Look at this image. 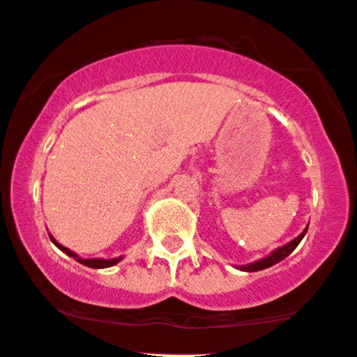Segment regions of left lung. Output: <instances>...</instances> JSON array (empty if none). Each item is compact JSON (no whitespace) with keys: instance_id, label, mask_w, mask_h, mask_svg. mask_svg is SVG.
Returning a JSON list of instances; mask_svg holds the SVG:
<instances>
[{"instance_id":"obj_1","label":"left lung","mask_w":357,"mask_h":357,"mask_svg":"<svg viewBox=\"0 0 357 357\" xmlns=\"http://www.w3.org/2000/svg\"><path fill=\"white\" fill-rule=\"evenodd\" d=\"M307 233V228L304 229V231L301 233V235L297 236V238H294L291 242L285 243L283 247L276 248V250H273L271 254L266 255V257L259 259V261L255 262H250V264H243V266H236V268L240 269V271H247V273H254V271H261V269H266V268H271V266L278 264L280 261H283V259L287 257V255H290L291 252L295 250V247L301 243V240L304 238V235Z\"/></svg>"}]
</instances>
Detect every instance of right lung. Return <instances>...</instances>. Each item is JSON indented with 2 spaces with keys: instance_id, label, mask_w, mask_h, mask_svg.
I'll use <instances>...</instances> for the list:
<instances>
[{
  "instance_id": "obj_1",
  "label": "right lung",
  "mask_w": 357,
  "mask_h": 357,
  "mask_svg": "<svg viewBox=\"0 0 357 357\" xmlns=\"http://www.w3.org/2000/svg\"><path fill=\"white\" fill-rule=\"evenodd\" d=\"M50 238H52V242L55 243L56 247L60 248V250L62 252H66L67 255H70V257H74L75 261L77 262H81V264H84V266H88V268H93V269H103V268H110V266H115L117 264V262H121L122 261V255L121 257H114V259H82V257H79L77 254H75V252H72V250H68L67 247H63V245H60L59 242H56L55 238H53L52 235H50Z\"/></svg>"
}]
</instances>
